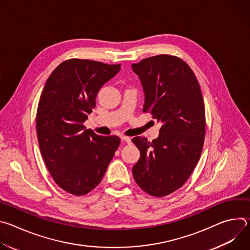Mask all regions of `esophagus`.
Returning a JSON list of instances; mask_svg holds the SVG:
<instances>
[{
	"label": "esophagus",
	"instance_id": "1",
	"mask_svg": "<svg viewBox=\"0 0 250 250\" xmlns=\"http://www.w3.org/2000/svg\"><path fill=\"white\" fill-rule=\"evenodd\" d=\"M121 138H122V140L123 141H125V142H126L127 145H129V144H131V139H130V137H128V136H125V135H123V136H121Z\"/></svg>",
	"mask_w": 250,
	"mask_h": 250
}]
</instances>
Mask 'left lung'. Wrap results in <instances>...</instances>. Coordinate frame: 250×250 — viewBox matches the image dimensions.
<instances>
[{"label":"left lung","instance_id":"8db88e82","mask_svg":"<svg viewBox=\"0 0 250 250\" xmlns=\"http://www.w3.org/2000/svg\"><path fill=\"white\" fill-rule=\"evenodd\" d=\"M131 67L144 88V113L162 123L151 142L132 138L140 151L133 178L148 195L164 197L185 184L200 159L206 132L201 88L189 65L177 56L156 55Z\"/></svg>","mask_w":250,"mask_h":250}]
</instances>
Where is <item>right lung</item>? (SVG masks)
Instances as JSON below:
<instances>
[{"label": "right lung", "mask_w": 250, "mask_h": 250, "mask_svg": "<svg viewBox=\"0 0 250 250\" xmlns=\"http://www.w3.org/2000/svg\"><path fill=\"white\" fill-rule=\"evenodd\" d=\"M120 70V64L73 58L46 80L37 113L40 149L53 180L67 193L94 190L120 146L119 136L98 135L83 125L101 87Z\"/></svg>", "instance_id": "obj_1"}]
</instances>
